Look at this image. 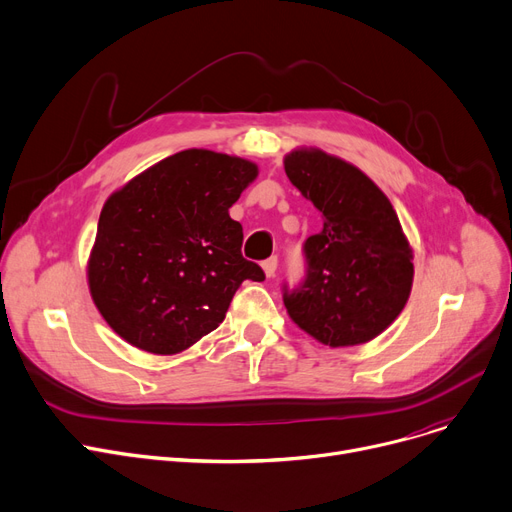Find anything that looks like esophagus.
Masks as SVG:
<instances>
[{"instance_id":"1","label":"esophagus","mask_w":512,"mask_h":512,"mask_svg":"<svg viewBox=\"0 0 512 512\" xmlns=\"http://www.w3.org/2000/svg\"><path fill=\"white\" fill-rule=\"evenodd\" d=\"M277 264H279V260H277V256H270L268 260H264L262 262V270H264V275L270 279V277H275V273H277Z\"/></svg>"}]
</instances>
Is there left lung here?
<instances>
[{
  "label": "left lung",
  "instance_id": "left-lung-1",
  "mask_svg": "<svg viewBox=\"0 0 512 512\" xmlns=\"http://www.w3.org/2000/svg\"><path fill=\"white\" fill-rule=\"evenodd\" d=\"M283 165L324 219L304 244L306 281L285 289L289 318L328 347L376 339L413 285V250L393 204L364 171L320 148H295Z\"/></svg>",
  "mask_w": 512,
  "mask_h": 512
}]
</instances>
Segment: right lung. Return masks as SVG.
<instances>
[{"instance_id":"right-lung-1","label":"right lung","mask_w":512,"mask_h":512,"mask_svg":"<svg viewBox=\"0 0 512 512\" xmlns=\"http://www.w3.org/2000/svg\"><path fill=\"white\" fill-rule=\"evenodd\" d=\"M256 175L248 159L188 148L107 198L86 277L119 337L148 353H182L225 320L239 285L264 281L229 217Z\"/></svg>"}]
</instances>
